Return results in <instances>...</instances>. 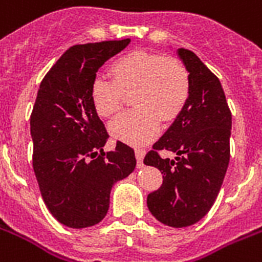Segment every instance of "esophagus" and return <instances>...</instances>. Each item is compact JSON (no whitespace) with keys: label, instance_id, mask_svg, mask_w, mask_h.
<instances>
[{"label":"esophagus","instance_id":"1","mask_svg":"<svg viewBox=\"0 0 262 262\" xmlns=\"http://www.w3.org/2000/svg\"><path fill=\"white\" fill-rule=\"evenodd\" d=\"M136 153V159H137V167L141 168L142 165V160H144V156H145V149H141V148H136L135 149Z\"/></svg>","mask_w":262,"mask_h":262}]
</instances>
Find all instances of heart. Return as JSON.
I'll return each instance as SVG.
<instances>
[{
	"mask_svg": "<svg viewBox=\"0 0 262 262\" xmlns=\"http://www.w3.org/2000/svg\"><path fill=\"white\" fill-rule=\"evenodd\" d=\"M112 82L97 79L91 84V103L105 120L120 116L133 97L137 110L110 126L114 138L142 145L159 132L160 121L171 124L184 110L191 94V78L178 57L148 51H132L117 57L109 67Z\"/></svg>",
	"mask_w": 262,
	"mask_h": 262,
	"instance_id": "b5f03b06",
	"label": "heart"
}]
</instances>
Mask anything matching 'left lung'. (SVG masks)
<instances>
[{"mask_svg":"<svg viewBox=\"0 0 262 262\" xmlns=\"http://www.w3.org/2000/svg\"><path fill=\"white\" fill-rule=\"evenodd\" d=\"M179 55L190 72V99L144 159L163 173L146 205L171 227L191 226L210 211L230 160L231 112L222 84L192 51L180 48ZM160 150L176 152V160L163 159Z\"/></svg>","mask_w":262,"mask_h":262,"instance_id":"8db88e82","label":"left lung"}]
</instances>
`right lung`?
I'll use <instances>...</instances> for the list:
<instances>
[{"mask_svg":"<svg viewBox=\"0 0 262 262\" xmlns=\"http://www.w3.org/2000/svg\"><path fill=\"white\" fill-rule=\"evenodd\" d=\"M130 39L78 44L40 83L31 114L33 171L42 201L64 226L84 229L107 214L113 184L135 171V150L121 141L103 152L109 135L91 103L103 63Z\"/></svg>","mask_w":262,"mask_h":262,"instance_id":"add662e5","label":"right lung"}]
</instances>
